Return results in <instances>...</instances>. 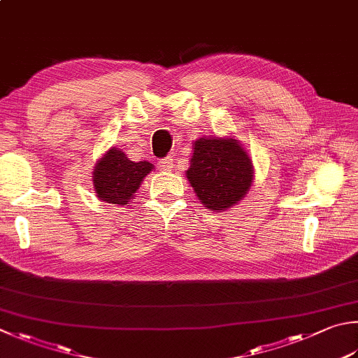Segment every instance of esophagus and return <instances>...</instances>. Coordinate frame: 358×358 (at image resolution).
Segmentation results:
<instances>
[{"instance_id":"34e87169","label":"esophagus","mask_w":358,"mask_h":358,"mask_svg":"<svg viewBox=\"0 0 358 358\" xmlns=\"http://www.w3.org/2000/svg\"><path fill=\"white\" fill-rule=\"evenodd\" d=\"M157 165H159V170H162V171H171L174 162L171 157H165V159L159 160Z\"/></svg>"}]
</instances>
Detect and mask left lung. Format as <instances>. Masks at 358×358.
Returning <instances> with one entry per match:
<instances>
[{
  "mask_svg": "<svg viewBox=\"0 0 358 358\" xmlns=\"http://www.w3.org/2000/svg\"><path fill=\"white\" fill-rule=\"evenodd\" d=\"M185 176L202 206L222 212L246 196L254 180V166L238 140L202 137L193 143Z\"/></svg>",
  "mask_w": 358,
  "mask_h": 358,
  "instance_id": "left-lung-1",
  "label": "left lung"
}]
</instances>
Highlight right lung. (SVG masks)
Listing matches in <instances>:
<instances>
[{"label": "right lung", "mask_w": 358, "mask_h": 358, "mask_svg": "<svg viewBox=\"0 0 358 358\" xmlns=\"http://www.w3.org/2000/svg\"><path fill=\"white\" fill-rule=\"evenodd\" d=\"M154 170L150 162H132L118 148H110L101 157L93 170V187L96 196L109 204L126 206L146 174Z\"/></svg>", "instance_id": "right-lung-1"}]
</instances>
